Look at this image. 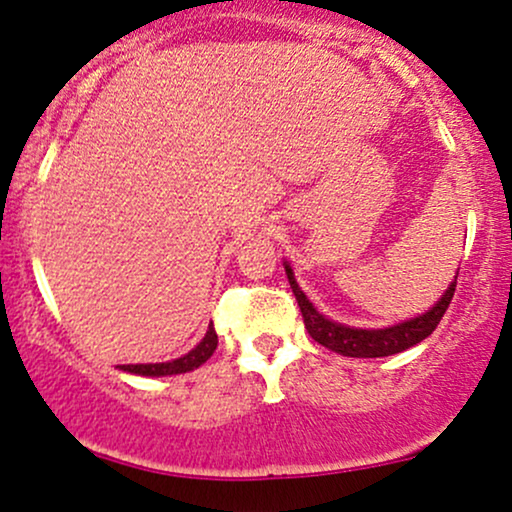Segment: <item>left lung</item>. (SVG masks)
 <instances>
[{"label":"left lung","mask_w":512,"mask_h":512,"mask_svg":"<svg viewBox=\"0 0 512 512\" xmlns=\"http://www.w3.org/2000/svg\"><path fill=\"white\" fill-rule=\"evenodd\" d=\"M285 273H287V280H290L292 295H295L297 304H300L304 329L309 331V336H312L317 343H321L324 348L333 350V353L348 355V358H384V355L401 353V350L421 343L423 338H428L430 333L438 329L442 314H445L447 307H450L452 295H455V287H457V275H455V283L447 287L442 300L435 304L433 309H428L426 314H421V317L411 321H404V324L389 326V329L367 331V329H350V326H341L336 324V321L321 317L317 309L312 307V302H309L307 297H304V292L297 287L295 275H292V268L287 266V263H285Z\"/></svg>","instance_id":"1"}]
</instances>
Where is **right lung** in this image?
I'll return each mask as SVG.
<instances>
[{
  "instance_id": "add662e5",
  "label": "right lung",
  "mask_w": 512,
  "mask_h": 512,
  "mask_svg": "<svg viewBox=\"0 0 512 512\" xmlns=\"http://www.w3.org/2000/svg\"><path fill=\"white\" fill-rule=\"evenodd\" d=\"M217 348V331L210 324L208 333H205L203 341L195 346L191 353H186L179 360H171V363H152V365H120V370L132 372V375H145V377H164V375H181V372L195 370L215 353Z\"/></svg>"
}]
</instances>
